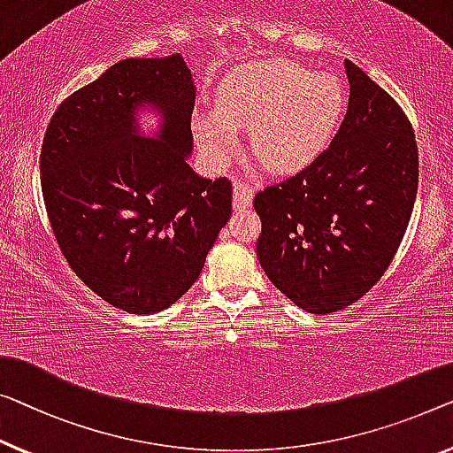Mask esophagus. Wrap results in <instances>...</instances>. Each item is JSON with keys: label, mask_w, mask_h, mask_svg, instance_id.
Wrapping results in <instances>:
<instances>
[{"label": "esophagus", "mask_w": 453, "mask_h": 453, "mask_svg": "<svg viewBox=\"0 0 453 453\" xmlns=\"http://www.w3.org/2000/svg\"><path fill=\"white\" fill-rule=\"evenodd\" d=\"M252 188H250L246 183H240L235 180L234 183V209H246L252 203Z\"/></svg>", "instance_id": "esophagus-1"}]
</instances>
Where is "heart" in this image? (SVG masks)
Instances as JSON below:
<instances>
[{
  "label": "heart",
  "instance_id": "b5f03b06",
  "mask_svg": "<svg viewBox=\"0 0 453 453\" xmlns=\"http://www.w3.org/2000/svg\"><path fill=\"white\" fill-rule=\"evenodd\" d=\"M346 110V91L332 73H313L285 58L254 60L229 71L215 110L195 116V136L213 165L238 148L250 127V150L279 173L296 171L326 150Z\"/></svg>",
  "mask_w": 453,
  "mask_h": 453
}]
</instances>
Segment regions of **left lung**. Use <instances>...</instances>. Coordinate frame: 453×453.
<instances>
[{
  "label": "left lung",
  "mask_w": 453,
  "mask_h": 453,
  "mask_svg": "<svg viewBox=\"0 0 453 453\" xmlns=\"http://www.w3.org/2000/svg\"><path fill=\"white\" fill-rule=\"evenodd\" d=\"M346 118L311 165L256 193V256L270 282L309 313H335L393 262L419 183L415 132L399 104L346 60Z\"/></svg>",
  "instance_id": "8db88e82"
}]
</instances>
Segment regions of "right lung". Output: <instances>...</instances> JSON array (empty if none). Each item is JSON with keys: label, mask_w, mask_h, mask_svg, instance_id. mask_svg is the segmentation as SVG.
I'll return each mask as SVG.
<instances>
[{"label": "right lung", "mask_w": 453, "mask_h": 453, "mask_svg": "<svg viewBox=\"0 0 453 453\" xmlns=\"http://www.w3.org/2000/svg\"><path fill=\"white\" fill-rule=\"evenodd\" d=\"M165 116L158 139L137 134L135 107ZM195 85L180 54L126 58L54 111L40 185L60 252L110 305L150 315L179 301L232 215V183L199 177Z\"/></svg>", "instance_id": "1"}]
</instances>
